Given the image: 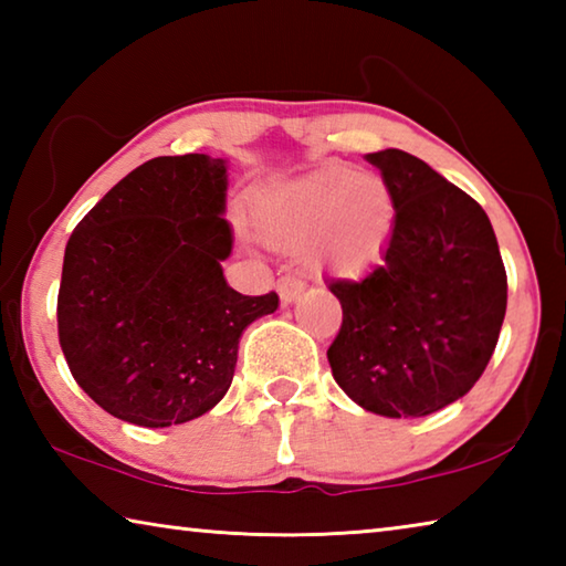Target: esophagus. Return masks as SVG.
<instances>
[{"label":"esophagus","instance_id":"esophagus-1","mask_svg":"<svg viewBox=\"0 0 566 566\" xmlns=\"http://www.w3.org/2000/svg\"><path fill=\"white\" fill-rule=\"evenodd\" d=\"M304 290L306 284L302 280H296V276H282V280L276 282V292H280V300L284 306H290L292 302L300 300Z\"/></svg>","mask_w":566,"mask_h":566}]
</instances>
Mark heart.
<instances>
[{
    "label": "heart",
    "instance_id": "b5f03b06",
    "mask_svg": "<svg viewBox=\"0 0 566 566\" xmlns=\"http://www.w3.org/2000/svg\"><path fill=\"white\" fill-rule=\"evenodd\" d=\"M254 224L266 244L304 249L317 270L359 276L387 256L397 202L381 177L337 165L262 191Z\"/></svg>",
    "mask_w": 566,
    "mask_h": 566
}]
</instances>
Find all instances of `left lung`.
Returning a JSON list of instances; mask_svg holds the SVG:
<instances>
[{
	"label": "left lung",
	"instance_id": "left-lung-1",
	"mask_svg": "<svg viewBox=\"0 0 566 566\" xmlns=\"http://www.w3.org/2000/svg\"><path fill=\"white\" fill-rule=\"evenodd\" d=\"M397 202L389 252L367 276L332 280L342 327L327 349L344 395L381 417H427L490 364L506 272L490 217L427 161L371 151Z\"/></svg>",
	"mask_w": 566,
	"mask_h": 566
}]
</instances>
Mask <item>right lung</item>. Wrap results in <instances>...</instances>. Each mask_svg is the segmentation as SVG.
<instances>
[{
    "mask_svg": "<svg viewBox=\"0 0 566 566\" xmlns=\"http://www.w3.org/2000/svg\"><path fill=\"white\" fill-rule=\"evenodd\" d=\"M227 161L157 157L129 171L64 249L56 329L72 377L112 417L171 427L232 385L239 337L276 292L227 284Z\"/></svg>",
    "mask_w": 566,
    "mask_h": 566,
    "instance_id": "1",
    "label": "right lung"
}]
</instances>
